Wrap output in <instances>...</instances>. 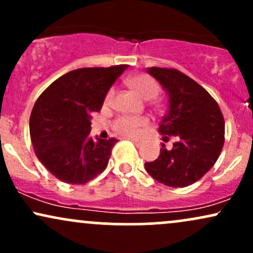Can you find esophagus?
I'll use <instances>...</instances> for the list:
<instances>
[{
  "instance_id": "1",
  "label": "esophagus",
  "mask_w": 253,
  "mask_h": 253,
  "mask_svg": "<svg viewBox=\"0 0 253 253\" xmlns=\"http://www.w3.org/2000/svg\"><path fill=\"white\" fill-rule=\"evenodd\" d=\"M129 140L132 141V143L134 144L135 146H140V145H141V141L138 140V139H129Z\"/></svg>"
}]
</instances>
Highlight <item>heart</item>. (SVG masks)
Wrapping results in <instances>:
<instances>
[{"instance_id":"1","label":"heart","mask_w":253,"mask_h":253,"mask_svg":"<svg viewBox=\"0 0 253 253\" xmlns=\"http://www.w3.org/2000/svg\"><path fill=\"white\" fill-rule=\"evenodd\" d=\"M126 84L129 86L133 91L136 92L143 100H152L159 92V86L155 81L147 75H134L126 80ZM114 91L109 90L107 94L104 104H109L113 98ZM147 125V120L145 118H129V117H121L114 123V129L117 133L123 135H135L139 132V129L143 128Z\"/></svg>"}]
</instances>
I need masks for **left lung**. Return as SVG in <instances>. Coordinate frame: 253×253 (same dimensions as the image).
<instances>
[{"instance_id": "8db88e82", "label": "left lung", "mask_w": 253, "mask_h": 253, "mask_svg": "<svg viewBox=\"0 0 253 253\" xmlns=\"http://www.w3.org/2000/svg\"><path fill=\"white\" fill-rule=\"evenodd\" d=\"M168 96V112L158 132L176 136L172 149L162 144L145 169L157 182L183 188L199 181L215 164L225 141V121L217 103L200 84L175 69L147 68Z\"/></svg>"}]
</instances>
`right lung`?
Listing matches in <instances>:
<instances>
[{"mask_svg": "<svg viewBox=\"0 0 253 253\" xmlns=\"http://www.w3.org/2000/svg\"><path fill=\"white\" fill-rule=\"evenodd\" d=\"M127 65L83 68L63 75L40 95L32 109L34 152L56 178L84 184L108 165L117 139L89 135L91 114L100 112L110 86Z\"/></svg>", "mask_w": 253, "mask_h": 253, "instance_id": "right-lung-1", "label": "right lung"}]
</instances>
